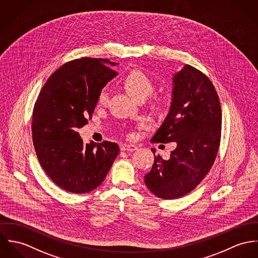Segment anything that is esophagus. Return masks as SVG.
Listing matches in <instances>:
<instances>
[{"label": "esophagus", "instance_id": "1", "mask_svg": "<svg viewBox=\"0 0 258 258\" xmlns=\"http://www.w3.org/2000/svg\"><path fill=\"white\" fill-rule=\"evenodd\" d=\"M120 149L122 151H135L138 149V146L135 144H123V145H121Z\"/></svg>", "mask_w": 258, "mask_h": 258}]
</instances>
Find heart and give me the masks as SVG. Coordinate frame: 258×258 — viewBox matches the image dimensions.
<instances>
[{"label": "heart", "instance_id": "heart-1", "mask_svg": "<svg viewBox=\"0 0 258 258\" xmlns=\"http://www.w3.org/2000/svg\"><path fill=\"white\" fill-rule=\"evenodd\" d=\"M124 91L132 96L135 100L142 102L146 99L154 90L152 80L139 69H134L127 72L120 82ZM109 103V93L106 89L100 91L97 97V105L100 107H106ZM166 101L163 97L154 96L150 101L151 108L156 111H162L165 108Z\"/></svg>", "mask_w": 258, "mask_h": 258}]
</instances>
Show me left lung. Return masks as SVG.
<instances>
[{"label":"left lung","instance_id":"obj_1","mask_svg":"<svg viewBox=\"0 0 258 258\" xmlns=\"http://www.w3.org/2000/svg\"><path fill=\"white\" fill-rule=\"evenodd\" d=\"M221 136L222 109L215 87L200 70L185 65L174 76L170 112L151 139L154 143L176 142L177 147L167 160L154 155L144 176L146 187L164 200L193 191L214 165Z\"/></svg>","mask_w":258,"mask_h":258}]
</instances>
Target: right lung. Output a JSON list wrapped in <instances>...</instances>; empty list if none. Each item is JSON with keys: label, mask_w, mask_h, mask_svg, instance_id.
Segmentation results:
<instances>
[{"label": "right lung", "mask_w": 258, "mask_h": 258, "mask_svg": "<svg viewBox=\"0 0 258 258\" xmlns=\"http://www.w3.org/2000/svg\"><path fill=\"white\" fill-rule=\"evenodd\" d=\"M109 59L83 57L63 64L42 87L32 112V143L40 166L61 189L88 193L102 184L119 147L85 144L78 130L88 123L102 88L117 74Z\"/></svg>", "instance_id": "1"}]
</instances>
